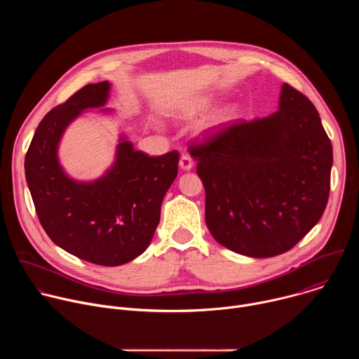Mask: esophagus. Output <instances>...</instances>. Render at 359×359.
<instances>
[{
  "instance_id": "obj_1",
  "label": "esophagus",
  "mask_w": 359,
  "mask_h": 359,
  "mask_svg": "<svg viewBox=\"0 0 359 359\" xmlns=\"http://www.w3.org/2000/svg\"><path fill=\"white\" fill-rule=\"evenodd\" d=\"M193 159L189 156V155H183L180 158V162H179V166L182 170H190L193 168Z\"/></svg>"
}]
</instances>
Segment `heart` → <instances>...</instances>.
<instances>
[{
	"label": "heart",
	"instance_id": "obj_1",
	"mask_svg": "<svg viewBox=\"0 0 359 359\" xmlns=\"http://www.w3.org/2000/svg\"><path fill=\"white\" fill-rule=\"evenodd\" d=\"M210 108V102L208 99H197L196 102H193V104L189 105V108L186 109V116L187 118H194V116H198L201 115L203 112H206L208 109ZM234 111L233 109H227L222 118H220V122H227L231 116H233Z\"/></svg>",
	"mask_w": 359,
	"mask_h": 359
}]
</instances>
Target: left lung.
Returning a JSON list of instances; mask_svg holds the SVG:
<instances>
[{"mask_svg":"<svg viewBox=\"0 0 359 359\" xmlns=\"http://www.w3.org/2000/svg\"><path fill=\"white\" fill-rule=\"evenodd\" d=\"M217 243L255 259L292 248L321 219L332 146L313 102L284 83L278 111L191 144Z\"/></svg>","mask_w":359,"mask_h":359,"instance_id":"1","label":"left lung"}]
</instances>
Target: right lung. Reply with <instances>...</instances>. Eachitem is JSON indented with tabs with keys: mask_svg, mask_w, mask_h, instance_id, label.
I'll return each instance as SVG.
<instances>
[{
	"mask_svg": "<svg viewBox=\"0 0 359 359\" xmlns=\"http://www.w3.org/2000/svg\"><path fill=\"white\" fill-rule=\"evenodd\" d=\"M109 90L108 81L89 83L45 115L27 151L25 177L49 238L81 260L115 267L150 244L163 197L177 176L179 153L149 158L122 135L114 165L99 179L69 177L58 159L62 135L82 112L105 107Z\"/></svg>",
	"mask_w": 359,
	"mask_h": 359,
	"instance_id": "obj_1",
	"label": "right lung"
}]
</instances>
